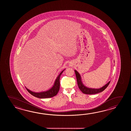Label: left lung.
<instances>
[{"label":"left lung","instance_id":"1","mask_svg":"<svg viewBox=\"0 0 131 131\" xmlns=\"http://www.w3.org/2000/svg\"><path fill=\"white\" fill-rule=\"evenodd\" d=\"M75 74H76V77L77 79V84H78V86L79 88L81 90V91L84 94H88V95H93V94H97L100 92L103 91L104 90L106 89V88L108 86L109 84L110 83V81L107 84H106L105 86H103L102 88H100L99 89H90V88H88L86 86H85L84 85L81 80V76L79 72L75 70Z\"/></svg>","mask_w":131,"mask_h":131}]
</instances>
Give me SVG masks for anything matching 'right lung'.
Masks as SVG:
<instances>
[{
  "label": "right lung",
  "mask_w": 131,
  "mask_h": 131,
  "mask_svg": "<svg viewBox=\"0 0 131 131\" xmlns=\"http://www.w3.org/2000/svg\"><path fill=\"white\" fill-rule=\"evenodd\" d=\"M64 70L63 71H62L61 73L58 76V77L56 79V81H55L53 87L47 91L40 92V93H35V92L31 91L29 89H27L28 90V92H29L31 95H33L36 97L39 98H46L53 97L57 95L59 92V88H60V81H59L60 77Z\"/></svg>",
  "instance_id": "add662e5"
}]
</instances>
